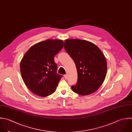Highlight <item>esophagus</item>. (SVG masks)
<instances>
[{"label": "esophagus", "mask_w": 132, "mask_h": 132, "mask_svg": "<svg viewBox=\"0 0 132 132\" xmlns=\"http://www.w3.org/2000/svg\"><path fill=\"white\" fill-rule=\"evenodd\" d=\"M64 78H65V79L66 80V79H67V78H68V76H67V75H64Z\"/></svg>", "instance_id": "esophagus-1"}]
</instances>
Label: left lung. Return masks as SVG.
Masks as SVG:
<instances>
[{"label":"left lung","mask_w":132,"mask_h":132,"mask_svg":"<svg viewBox=\"0 0 132 132\" xmlns=\"http://www.w3.org/2000/svg\"><path fill=\"white\" fill-rule=\"evenodd\" d=\"M64 48L77 70L78 81L71 86L73 92L82 96L95 92L107 73L106 61L102 51L94 44L78 39L65 40Z\"/></svg>","instance_id":"obj_1"}]
</instances>
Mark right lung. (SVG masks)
Masks as SVG:
<instances>
[{
	"instance_id": "obj_1",
	"label": "right lung",
	"mask_w": 132,
	"mask_h": 132,
	"mask_svg": "<svg viewBox=\"0 0 132 132\" xmlns=\"http://www.w3.org/2000/svg\"><path fill=\"white\" fill-rule=\"evenodd\" d=\"M62 40L47 39L32 46L20 63L21 75L27 87L39 96L53 94L63 77L57 73L54 58L63 48Z\"/></svg>"
}]
</instances>
